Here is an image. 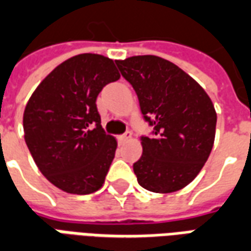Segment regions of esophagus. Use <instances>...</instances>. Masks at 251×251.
<instances>
[{
    "label": "esophagus",
    "instance_id": "obj_1",
    "mask_svg": "<svg viewBox=\"0 0 251 251\" xmlns=\"http://www.w3.org/2000/svg\"><path fill=\"white\" fill-rule=\"evenodd\" d=\"M131 133L130 131H127V133H125V134H121L120 137H118V141H120V144H124V142L129 141V140H131Z\"/></svg>",
    "mask_w": 251,
    "mask_h": 251
}]
</instances>
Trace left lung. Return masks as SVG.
Returning a JSON list of instances; mask_svg holds the SVG:
<instances>
[{
  "label": "left lung",
  "mask_w": 251,
  "mask_h": 251,
  "mask_svg": "<svg viewBox=\"0 0 251 251\" xmlns=\"http://www.w3.org/2000/svg\"><path fill=\"white\" fill-rule=\"evenodd\" d=\"M136 90L153 136L142 137L133 169L138 184L156 194L176 192L199 175L215 140L216 111L203 87L181 68L154 55L117 60Z\"/></svg>",
  "instance_id": "obj_1"
}]
</instances>
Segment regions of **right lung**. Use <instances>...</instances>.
Returning <instances> with one entry per match:
<instances>
[{
	"label": "right lung",
	"instance_id": "obj_1",
	"mask_svg": "<svg viewBox=\"0 0 251 251\" xmlns=\"http://www.w3.org/2000/svg\"><path fill=\"white\" fill-rule=\"evenodd\" d=\"M113 59L80 53L55 67L25 106L24 138L37 168L67 194L98 191L117 151L97 110V97L120 79Z\"/></svg>",
	"mask_w": 251,
	"mask_h": 251
}]
</instances>
